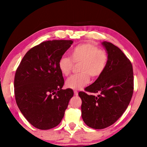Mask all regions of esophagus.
Segmentation results:
<instances>
[{
	"mask_svg": "<svg viewBox=\"0 0 147 147\" xmlns=\"http://www.w3.org/2000/svg\"><path fill=\"white\" fill-rule=\"evenodd\" d=\"M74 94H75L76 96H78V91H74Z\"/></svg>",
	"mask_w": 147,
	"mask_h": 147,
	"instance_id": "34e87169",
	"label": "esophagus"
}]
</instances>
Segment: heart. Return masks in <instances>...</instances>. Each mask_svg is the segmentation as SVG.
<instances>
[{"instance_id":"b5f03b06","label":"heart","mask_w":147,"mask_h":147,"mask_svg":"<svg viewBox=\"0 0 147 147\" xmlns=\"http://www.w3.org/2000/svg\"><path fill=\"white\" fill-rule=\"evenodd\" d=\"M70 58L62 56L58 61V68L63 76L71 74L74 64L80 63V73L71 76L65 82L67 88L78 90L89 82L90 76H100L106 67L108 55L105 51L91 43H83L74 47L70 52Z\"/></svg>"}]
</instances>
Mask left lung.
Listing matches in <instances>:
<instances>
[{
	"instance_id": "left-lung-1",
	"label": "left lung",
	"mask_w": 147,
	"mask_h": 147,
	"mask_svg": "<svg viewBox=\"0 0 147 147\" xmlns=\"http://www.w3.org/2000/svg\"><path fill=\"white\" fill-rule=\"evenodd\" d=\"M102 45L108 54V63L103 73L85 88L97 96L80 91L82 117L87 125L103 129L115 123L130 104L134 92L133 67L121 50L109 42Z\"/></svg>"
}]
</instances>
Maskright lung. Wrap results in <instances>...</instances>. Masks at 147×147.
I'll return each mask as SVG.
<instances>
[{
  "label": "right lung",
  "mask_w": 147,
  "mask_h": 147,
  "mask_svg": "<svg viewBox=\"0 0 147 147\" xmlns=\"http://www.w3.org/2000/svg\"><path fill=\"white\" fill-rule=\"evenodd\" d=\"M72 40L43 42L23 57L14 79L16 103L32 125L41 130L56 127L63 119L73 89H62L64 79L58 61Z\"/></svg>",
  "instance_id": "add662e5"
}]
</instances>
